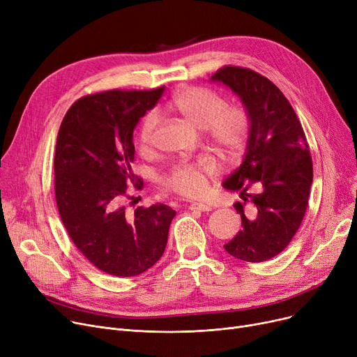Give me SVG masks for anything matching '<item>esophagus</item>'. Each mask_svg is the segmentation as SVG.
<instances>
[{
  "label": "esophagus",
  "mask_w": 357,
  "mask_h": 357,
  "mask_svg": "<svg viewBox=\"0 0 357 357\" xmlns=\"http://www.w3.org/2000/svg\"><path fill=\"white\" fill-rule=\"evenodd\" d=\"M188 208H190L191 211H198V213H207V211H211V208L208 207V205L199 204V202H194V204H191Z\"/></svg>",
  "instance_id": "1"
}]
</instances>
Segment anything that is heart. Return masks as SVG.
Instances as JSON below:
<instances>
[{
	"instance_id": "heart-1",
	"label": "heart",
	"mask_w": 357,
	"mask_h": 357,
	"mask_svg": "<svg viewBox=\"0 0 357 357\" xmlns=\"http://www.w3.org/2000/svg\"><path fill=\"white\" fill-rule=\"evenodd\" d=\"M169 105L186 123L198 130H205L211 144L222 158L234 160L245 152L250 121L241 108H226V102L217 93L197 86L178 91ZM158 124L159 116L155 111L143 119L137 133V147L142 153H147L152 149ZM217 171V163L211 158L181 162L171 167L162 183L169 192L197 198L207 188V178L215 175Z\"/></svg>"
}]
</instances>
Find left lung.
Segmentation results:
<instances>
[{"mask_svg":"<svg viewBox=\"0 0 357 357\" xmlns=\"http://www.w3.org/2000/svg\"><path fill=\"white\" fill-rule=\"evenodd\" d=\"M211 81L231 89L250 121L241 165L222 182L250 208L245 213L240 201L234 204L241 230L224 249L240 260L265 261L282 252L301 226L312 185L308 143L292 105L268 78L226 66Z\"/></svg>","mask_w":357,"mask_h":357,"instance_id":"8db88e82","label":"left lung"}]
</instances>
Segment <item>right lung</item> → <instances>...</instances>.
Masks as SVG:
<instances>
[{"mask_svg": "<svg viewBox=\"0 0 357 357\" xmlns=\"http://www.w3.org/2000/svg\"><path fill=\"white\" fill-rule=\"evenodd\" d=\"M153 91H108L84 97L66 112L54 152V194L75 246L100 271L136 276L162 257L176 211L165 204H121L128 185L142 188L131 169L133 131L160 100Z\"/></svg>", "mask_w": 357, "mask_h": 357, "instance_id": "obj_1", "label": "right lung"}]
</instances>
